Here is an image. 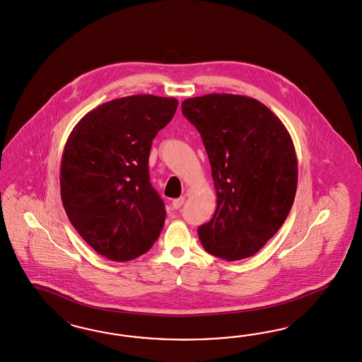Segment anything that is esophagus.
Instances as JSON below:
<instances>
[{"instance_id":"obj_1","label":"esophagus","mask_w":362,"mask_h":362,"mask_svg":"<svg viewBox=\"0 0 362 362\" xmlns=\"http://www.w3.org/2000/svg\"><path fill=\"white\" fill-rule=\"evenodd\" d=\"M185 197H177V199H174L173 200V207L175 209H179L182 206H183V203H185Z\"/></svg>"}]
</instances>
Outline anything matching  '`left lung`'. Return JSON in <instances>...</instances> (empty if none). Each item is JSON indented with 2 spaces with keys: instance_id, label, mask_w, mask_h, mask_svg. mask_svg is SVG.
Wrapping results in <instances>:
<instances>
[{
  "instance_id": "left-lung-1",
  "label": "left lung",
  "mask_w": 362,
  "mask_h": 362,
  "mask_svg": "<svg viewBox=\"0 0 362 362\" xmlns=\"http://www.w3.org/2000/svg\"><path fill=\"white\" fill-rule=\"evenodd\" d=\"M212 168L216 209L197 228L207 252L235 262L260 251L292 209L295 146L283 122L257 99L207 94L183 100Z\"/></svg>"
}]
</instances>
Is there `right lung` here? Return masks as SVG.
<instances>
[{
    "mask_svg": "<svg viewBox=\"0 0 362 362\" xmlns=\"http://www.w3.org/2000/svg\"><path fill=\"white\" fill-rule=\"evenodd\" d=\"M175 98L139 94L91 110L70 132L61 160V199L82 239L112 262L153 247L163 200L148 174L153 139L173 119Z\"/></svg>",
    "mask_w": 362,
    "mask_h": 362,
    "instance_id": "1",
    "label": "right lung"
}]
</instances>
